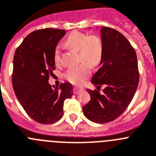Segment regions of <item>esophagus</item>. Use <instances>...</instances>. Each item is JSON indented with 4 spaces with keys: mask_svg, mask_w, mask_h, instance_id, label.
<instances>
[{
    "mask_svg": "<svg viewBox=\"0 0 156 156\" xmlns=\"http://www.w3.org/2000/svg\"><path fill=\"white\" fill-rule=\"evenodd\" d=\"M73 91H74V94H78V93H79L80 92L82 91V89H79V88L74 87V89H73Z\"/></svg>",
    "mask_w": 156,
    "mask_h": 156,
    "instance_id": "1",
    "label": "esophagus"
}]
</instances>
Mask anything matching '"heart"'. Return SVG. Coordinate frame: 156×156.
I'll use <instances>...</instances> for the list:
<instances>
[{
  "label": "heart",
  "mask_w": 156,
  "mask_h": 156,
  "mask_svg": "<svg viewBox=\"0 0 156 156\" xmlns=\"http://www.w3.org/2000/svg\"><path fill=\"white\" fill-rule=\"evenodd\" d=\"M65 44L78 51L80 61L83 62L77 67L68 69L65 78L70 83L81 86L91 74L90 67H97L101 63L103 57V43L97 36H89L79 31H73L67 37ZM54 60L57 64L60 62L59 47H56L54 51Z\"/></svg>",
  "instance_id": "b5f03b06"
}]
</instances>
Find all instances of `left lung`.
I'll return each instance as SVG.
<instances>
[{"label": "left lung", "mask_w": 156, "mask_h": 156, "mask_svg": "<svg viewBox=\"0 0 156 156\" xmlns=\"http://www.w3.org/2000/svg\"><path fill=\"white\" fill-rule=\"evenodd\" d=\"M101 33L103 57L91 81L97 89H87L91 98L82 110L90 121L106 123L121 115L132 101L139 70L134 48L120 32L102 27ZM102 85L105 88L100 93Z\"/></svg>", "instance_id": "8db88e82"}]
</instances>
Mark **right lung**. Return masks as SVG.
<instances>
[{
	"label": "right lung",
	"instance_id": "right-lung-1",
	"mask_svg": "<svg viewBox=\"0 0 156 156\" xmlns=\"http://www.w3.org/2000/svg\"><path fill=\"white\" fill-rule=\"evenodd\" d=\"M64 30L45 28L24 38L13 59L12 86L16 96L28 115L41 124H52L63 115L65 99L73 96L68 82L52 87L48 83L55 69L54 51Z\"/></svg>",
	"mask_w": 156,
	"mask_h": 156
}]
</instances>
